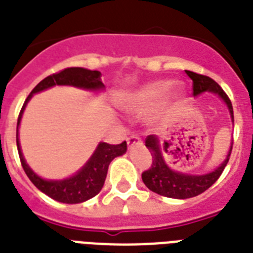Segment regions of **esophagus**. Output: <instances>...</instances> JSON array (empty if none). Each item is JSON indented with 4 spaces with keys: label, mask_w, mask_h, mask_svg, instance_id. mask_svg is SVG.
Here are the masks:
<instances>
[{
    "label": "esophagus",
    "mask_w": 253,
    "mask_h": 253,
    "mask_svg": "<svg viewBox=\"0 0 253 253\" xmlns=\"http://www.w3.org/2000/svg\"><path fill=\"white\" fill-rule=\"evenodd\" d=\"M141 144V139L137 135H130V136L127 137V145L128 148H132L133 145Z\"/></svg>",
    "instance_id": "34e87169"
}]
</instances>
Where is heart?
I'll list each match as a JSON object with an SVG mask.
<instances>
[{
	"instance_id": "b5f03b06",
	"label": "heart",
	"mask_w": 253,
	"mask_h": 253,
	"mask_svg": "<svg viewBox=\"0 0 253 253\" xmlns=\"http://www.w3.org/2000/svg\"><path fill=\"white\" fill-rule=\"evenodd\" d=\"M183 93V87L173 85V80L157 79L131 92L123 101V108L135 114H144L160 104V109L166 112L182 101Z\"/></svg>"
}]
</instances>
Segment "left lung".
I'll use <instances>...</instances> for the list:
<instances>
[{
    "label": "left lung",
    "instance_id": "1",
    "mask_svg": "<svg viewBox=\"0 0 253 253\" xmlns=\"http://www.w3.org/2000/svg\"><path fill=\"white\" fill-rule=\"evenodd\" d=\"M186 74L192 80V89H194V96L204 93V92H212V93L218 94L222 98V101L227 105L230 112V117L234 123V113L233 105L227 94L223 92V89L215 83L212 78L200 75V74L192 73L186 70ZM145 147L149 149L152 155V165L144 173L141 174V179L145 186L156 194L166 196L171 199H190L194 196L203 194L209 187L218 179L219 175L222 174L225 166L229 162V157L231 155L233 149V141L230 145L229 153L226 159L223 160L222 164L215 168L213 171L207 174H187L180 173L176 170L171 169L165 161V157L162 155V147L160 144L159 137L156 135H149L145 139Z\"/></svg>",
    "mask_w": 253,
    "mask_h": 253
}]
</instances>
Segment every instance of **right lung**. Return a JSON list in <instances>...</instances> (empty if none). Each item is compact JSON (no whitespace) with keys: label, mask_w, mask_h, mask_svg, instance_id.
<instances>
[{"label":"right lung","mask_w":253,"mask_h":253,"mask_svg":"<svg viewBox=\"0 0 253 253\" xmlns=\"http://www.w3.org/2000/svg\"><path fill=\"white\" fill-rule=\"evenodd\" d=\"M54 85H71V87L82 88V89L93 92L102 91L105 88V85L101 82V73L97 71V70H88L83 69V67H69V69H65L62 71H59V73L49 75V77L41 80L40 83L32 89L30 96L27 97L23 108L19 113V117H18L16 147H18L20 162H22V166H23L27 176L30 178L31 182L38 187L41 192L48 195L49 198L54 199L59 203H65V204H78V203L89 200L101 191L102 186L105 183L109 164L116 157L126 153L127 144L126 141L117 145L100 143L97 148L94 149L91 159L85 162V165L79 171H77L74 175L69 176L66 179L52 180L44 179V178L39 176L34 170L31 169L26 160H24L22 149H20L18 131H19L20 120H22V116H23L24 109H26L27 102L30 101L31 97L35 93L45 91V89L54 87Z\"/></svg>","instance_id":"obj_1"}]
</instances>
